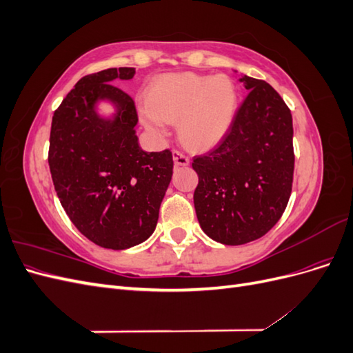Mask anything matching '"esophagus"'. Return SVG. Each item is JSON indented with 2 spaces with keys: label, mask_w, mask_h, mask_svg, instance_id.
<instances>
[{
  "label": "esophagus",
  "mask_w": 353,
  "mask_h": 353,
  "mask_svg": "<svg viewBox=\"0 0 353 353\" xmlns=\"http://www.w3.org/2000/svg\"><path fill=\"white\" fill-rule=\"evenodd\" d=\"M172 156H174V162H175L176 166H187L190 163V159L183 152L174 150Z\"/></svg>",
  "instance_id": "34e87169"
}]
</instances>
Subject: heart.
<instances>
[{
    "mask_svg": "<svg viewBox=\"0 0 353 353\" xmlns=\"http://www.w3.org/2000/svg\"><path fill=\"white\" fill-rule=\"evenodd\" d=\"M236 105V88L227 77L175 73L153 85L141 117L148 130L157 134L165 132L166 122L179 121L184 144L206 150L227 134Z\"/></svg>",
    "mask_w": 353,
    "mask_h": 353,
    "instance_id": "obj_1",
    "label": "heart"
}]
</instances>
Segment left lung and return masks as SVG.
<instances>
[{
	"instance_id": "obj_1",
	"label": "left lung",
	"mask_w": 353,
	"mask_h": 353,
	"mask_svg": "<svg viewBox=\"0 0 353 353\" xmlns=\"http://www.w3.org/2000/svg\"><path fill=\"white\" fill-rule=\"evenodd\" d=\"M249 90L230 130L194 156V208L201 230L228 245L265 236L292 194L294 152L290 109L270 83L241 74Z\"/></svg>"
}]
</instances>
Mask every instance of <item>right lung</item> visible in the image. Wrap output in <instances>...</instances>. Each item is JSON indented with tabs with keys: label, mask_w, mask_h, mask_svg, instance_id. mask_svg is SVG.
Masks as SVG:
<instances>
[{
	"label": "right lung",
	"mask_w": 353,
	"mask_h": 353,
	"mask_svg": "<svg viewBox=\"0 0 353 353\" xmlns=\"http://www.w3.org/2000/svg\"><path fill=\"white\" fill-rule=\"evenodd\" d=\"M134 74V68H112L81 78L50 132L48 165L63 209L85 237L113 250L152 236L174 169L169 148L147 153L138 144L135 101L112 83ZM99 99L118 105L113 121L94 113Z\"/></svg>",
	"instance_id": "right-lung-1"
}]
</instances>
